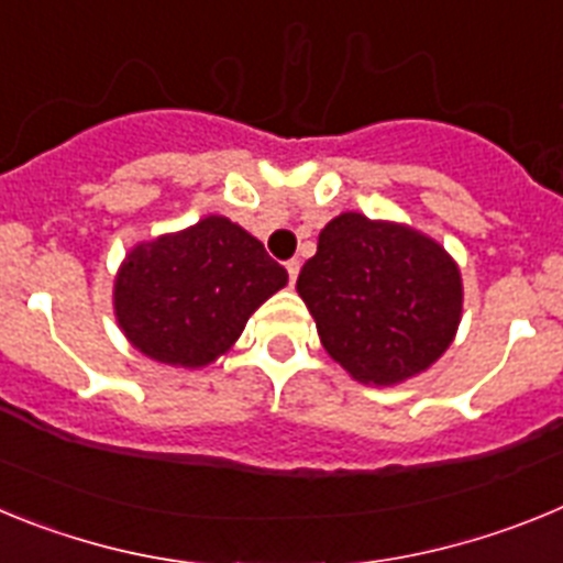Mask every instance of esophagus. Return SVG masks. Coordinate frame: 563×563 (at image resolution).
Here are the masks:
<instances>
[{"mask_svg":"<svg viewBox=\"0 0 563 563\" xmlns=\"http://www.w3.org/2000/svg\"><path fill=\"white\" fill-rule=\"evenodd\" d=\"M298 271H301V262H298V258H290V262H287V276H290V285H296Z\"/></svg>","mask_w":563,"mask_h":563,"instance_id":"1","label":"esophagus"}]
</instances>
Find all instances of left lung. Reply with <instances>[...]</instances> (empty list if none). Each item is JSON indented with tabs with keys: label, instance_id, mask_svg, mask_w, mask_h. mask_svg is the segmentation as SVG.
Returning <instances> with one entry per match:
<instances>
[{
	"label": "left lung",
	"instance_id": "left-lung-1",
	"mask_svg": "<svg viewBox=\"0 0 563 563\" xmlns=\"http://www.w3.org/2000/svg\"><path fill=\"white\" fill-rule=\"evenodd\" d=\"M296 290L332 361L372 386L429 369L462 318V276L449 251L415 228L355 211L318 233Z\"/></svg>",
	"mask_w": 563,
	"mask_h": 563
}]
</instances>
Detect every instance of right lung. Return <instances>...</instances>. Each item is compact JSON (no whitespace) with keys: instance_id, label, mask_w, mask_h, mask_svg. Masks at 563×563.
<instances>
[{"instance_id":"obj_1","label":"right lung","mask_w":563,"mask_h":563,"mask_svg":"<svg viewBox=\"0 0 563 563\" xmlns=\"http://www.w3.org/2000/svg\"><path fill=\"white\" fill-rule=\"evenodd\" d=\"M287 271L228 217L141 242L114 276V318L134 350L200 369L225 355Z\"/></svg>"}]
</instances>
